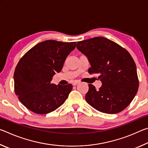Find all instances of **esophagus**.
I'll list each match as a JSON object with an SVG mask.
<instances>
[{"instance_id":"esophagus-1","label":"esophagus","mask_w":148,"mask_h":148,"mask_svg":"<svg viewBox=\"0 0 148 148\" xmlns=\"http://www.w3.org/2000/svg\"><path fill=\"white\" fill-rule=\"evenodd\" d=\"M79 84V82H77V81H75V82H74L73 83H72V85H73V86H76V85H77Z\"/></svg>"}]
</instances>
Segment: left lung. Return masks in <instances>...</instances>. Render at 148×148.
Returning a JSON list of instances; mask_svg holds the SVG:
<instances>
[{
    "label": "left lung",
    "instance_id": "1",
    "mask_svg": "<svg viewBox=\"0 0 148 148\" xmlns=\"http://www.w3.org/2000/svg\"><path fill=\"white\" fill-rule=\"evenodd\" d=\"M77 48L87 57L90 74L101 79L99 90L89 84L87 103L99 112L117 114L129 106L138 89L136 64L131 55L116 42L104 37L77 42Z\"/></svg>",
    "mask_w": 148,
    "mask_h": 148
}]
</instances>
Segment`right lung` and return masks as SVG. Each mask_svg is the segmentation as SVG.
Segmentation results:
<instances>
[{
  "label": "right lung",
  "mask_w": 148,
  "mask_h": 148,
  "mask_svg": "<svg viewBox=\"0 0 148 148\" xmlns=\"http://www.w3.org/2000/svg\"><path fill=\"white\" fill-rule=\"evenodd\" d=\"M76 43L46 40L32 47L20 59L14 74V90L27 108L38 114H48L68 98L72 84L56 86L51 81L56 72H61Z\"/></svg>",
  "instance_id": "add662e5"
}]
</instances>
